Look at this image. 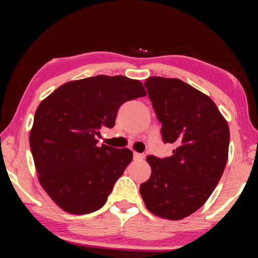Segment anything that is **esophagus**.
Segmentation results:
<instances>
[{"label": "esophagus", "mask_w": 258, "mask_h": 258, "mask_svg": "<svg viewBox=\"0 0 258 258\" xmlns=\"http://www.w3.org/2000/svg\"><path fill=\"white\" fill-rule=\"evenodd\" d=\"M133 159H135V160H143L144 155H143V154H139V153H133Z\"/></svg>", "instance_id": "obj_1"}]
</instances>
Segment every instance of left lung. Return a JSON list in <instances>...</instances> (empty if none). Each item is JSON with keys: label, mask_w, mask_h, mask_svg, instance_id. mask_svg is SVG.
Here are the masks:
<instances>
[{"label": "left lung", "mask_w": 258, "mask_h": 258, "mask_svg": "<svg viewBox=\"0 0 258 258\" xmlns=\"http://www.w3.org/2000/svg\"><path fill=\"white\" fill-rule=\"evenodd\" d=\"M148 96L173 155L147 156L152 174L139 191L158 217L183 220L199 210L220 182L228 160L229 127L215 102L182 80L152 76Z\"/></svg>", "instance_id": "left-lung-1"}]
</instances>
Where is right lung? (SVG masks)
I'll return each instance as SVG.
<instances>
[{
    "label": "right lung",
    "mask_w": 258,
    "mask_h": 258,
    "mask_svg": "<svg viewBox=\"0 0 258 258\" xmlns=\"http://www.w3.org/2000/svg\"><path fill=\"white\" fill-rule=\"evenodd\" d=\"M146 94L138 80L97 75L61 85L37 106L29 141L38 182L65 212L104 205L133 154L98 147L96 136L102 126L114 127L123 103Z\"/></svg>",
    "instance_id": "add662e5"
}]
</instances>
